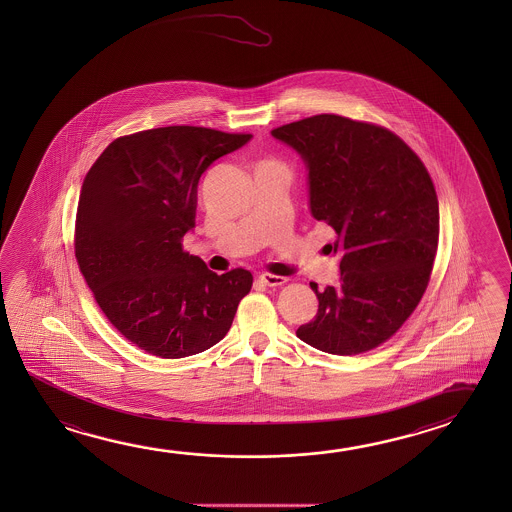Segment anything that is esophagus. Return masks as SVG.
Returning <instances> with one entry per match:
<instances>
[{
	"instance_id": "1",
	"label": "esophagus",
	"mask_w": 512,
	"mask_h": 512,
	"mask_svg": "<svg viewBox=\"0 0 512 512\" xmlns=\"http://www.w3.org/2000/svg\"><path fill=\"white\" fill-rule=\"evenodd\" d=\"M260 282L268 287H277L285 282L284 277H278V275H271V273H262L259 277Z\"/></svg>"
}]
</instances>
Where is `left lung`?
Returning a JSON list of instances; mask_svg holds the SVG:
<instances>
[{
  "instance_id": "1",
  "label": "left lung",
  "mask_w": 512,
  "mask_h": 512,
  "mask_svg": "<svg viewBox=\"0 0 512 512\" xmlns=\"http://www.w3.org/2000/svg\"><path fill=\"white\" fill-rule=\"evenodd\" d=\"M309 171L314 219L336 230L328 253L341 278L318 289V312L296 330L312 348L355 355L402 327L427 289L439 239V203L427 168L398 135L319 114L275 128Z\"/></svg>"
}]
</instances>
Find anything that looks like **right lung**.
Here are the masks:
<instances>
[{
    "mask_svg": "<svg viewBox=\"0 0 512 512\" xmlns=\"http://www.w3.org/2000/svg\"><path fill=\"white\" fill-rule=\"evenodd\" d=\"M250 139L203 126L153 128L110 143L85 175L76 260L103 314L144 352L182 359L209 350L252 289L250 271L216 275L182 248L200 176Z\"/></svg>",
    "mask_w": 512,
    "mask_h": 512,
    "instance_id": "obj_1",
    "label": "right lung"
}]
</instances>
